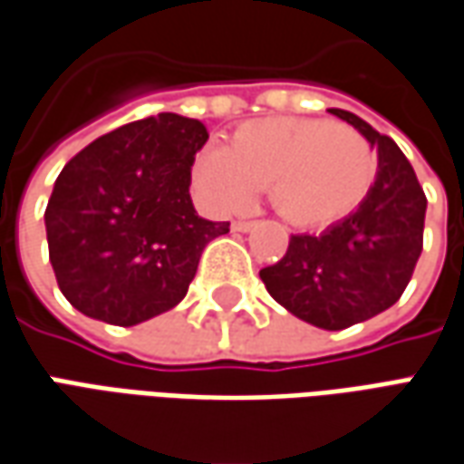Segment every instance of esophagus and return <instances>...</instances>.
<instances>
[{"mask_svg": "<svg viewBox=\"0 0 464 464\" xmlns=\"http://www.w3.org/2000/svg\"><path fill=\"white\" fill-rule=\"evenodd\" d=\"M252 227H255V222H250V219H237V222H232V229H235V232H250Z\"/></svg>", "mask_w": 464, "mask_h": 464, "instance_id": "obj_1", "label": "esophagus"}]
</instances>
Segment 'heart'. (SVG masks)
Listing matches in <instances>:
<instances>
[{
    "label": "heart",
    "mask_w": 464,
    "mask_h": 464,
    "mask_svg": "<svg viewBox=\"0 0 464 464\" xmlns=\"http://www.w3.org/2000/svg\"><path fill=\"white\" fill-rule=\"evenodd\" d=\"M376 169L372 143L356 129L280 116L239 126L229 149H201L191 179L214 212L245 209L267 187V199L285 222L315 229L353 212L372 189Z\"/></svg>",
    "instance_id": "heart-1"
}]
</instances>
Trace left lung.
<instances>
[{
	"instance_id": "1",
	"label": "left lung",
	"mask_w": 464,
	"mask_h": 464,
	"mask_svg": "<svg viewBox=\"0 0 464 464\" xmlns=\"http://www.w3.org/2000/svg\"><path fill=\"white\" fill-rule=\"evenodd\" d=\"M379 153L376 181L359 209L324 235H293L283 260L260 270L285 311L325 331H343L392 308L421 255L427 197L394 140L359 116L331 108Z\"/></svg>"
}]
</instances>
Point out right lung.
<instances>
[{
	"label": "right lung",
	"mask_w": 464,
	"mask_h": 464,
	"mask_svg": "<svg viewBox=\"0 0 464 464\" xmlns=\"http://www.w3.org/2000/svg\"><path fill=\"white\" fill-rule=\"evenodd\" d=\"M209 133L177 113L133 121L75 153L44 209L50 263L72 308L136 325L179 305L201 250L229 222L201 219L191 164Z\"/></svg>",
	"instance_id": "obj_1"
}]
</instances>
